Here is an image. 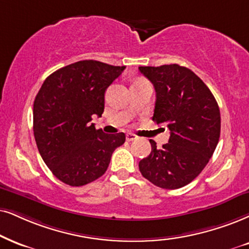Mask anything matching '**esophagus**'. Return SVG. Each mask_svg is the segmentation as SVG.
I'll use <instances>...</instances> for the list:
<instances>
[{
	"label": "esophagus",
	"mask_w": 249,
	"mask_h": 249,
	"mask_svg": "<svg viewBox=\"0 0 249 249\" xmlns=\"http://www.w3.org/2000/svg\"><path fill=\"white\" fill-rule=\"evenodd\" d=\"M137 139H138V137L134 133H127L126 134V140L127 141H133V140H137Z\"/></svg>",
	"instance_id": "34e87169"
}]
</instances>
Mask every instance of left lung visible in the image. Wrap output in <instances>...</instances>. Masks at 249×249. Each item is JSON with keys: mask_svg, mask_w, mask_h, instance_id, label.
I'll use <instances>...</instances> for the list:
<instances>
[{"mask_svg": "<svg viewBox=\"0 0 249 249\" xmlns=\"http://www.w3.org/2000/svg\"><path fill=\"white\" fill-rule=\"evenodd\" d=\"M155 87L153 121L170 130L169 142L139 162L141 175L156 186L180 188L208 164L221 134V114L213 93L190 69L178 64L139 67Z\"/></svg>", "mask_w": 249, "mask_h": 249, "instance_id": "8db88e82", "label": "left lung"}]
</instances>
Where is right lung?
Segmentation results:
<instances>
[{
  "label": "right lung",
  "instance_id": "obj_1",
  "mask_svg": "<svg viewBox=\"0 0 249 249\" xmlns=\"http://www.w3.org/2000/svg\"><path fill=\"white\" fill-rule=\"evenodd\" d=\"M125 67L86 59L59 69L43 81L33 105V132L43 162L56 178L84 186L108 169L125 134L96 130L92 117H101L106 89Z\"/></svg>",
  "mask_w": 249,
  "mask_h": 249
}]
</instances>
